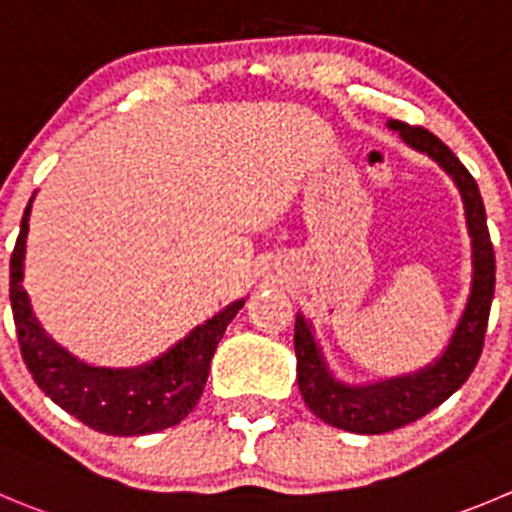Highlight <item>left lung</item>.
Listing matches in <instances>:
<instances>
[{
  "label": "left lung",
  "mask_w": 512,
  "mask_h": 512,
  "mask_svg": "<svg viewBox=\"0 0 512 512\" xmlns=\"http://www.w3.org/2000/svg\"><path fill=\"white\" fill-rule=\"evenodd\" d=\"M387 125L397 130L399 138L410 148L437 160V165L450 173L455 186L460 188L462 203H465L467 233L472 238V284L457 329L452 332L442 357L435 359V364H427L425 369L407 374V377L384 379V382L362 384V387H352V384L334 379L321 357V349L316 347L311 324L301 314L296 316V382H299L301 397L309 410L326 425L357 432V435H382V432L410 425L440 407L452 392L465 384L483 352L495 291V251L490 243L485 206L475 178L467 173L465 165L437 135L427 133L425 128H417V125L399 123V120H389Z\"/></svg>",
  "instance_id": "obj_1"
}]
</instances>
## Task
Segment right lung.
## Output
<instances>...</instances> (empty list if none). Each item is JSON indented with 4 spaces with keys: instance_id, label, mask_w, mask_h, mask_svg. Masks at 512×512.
Wrapping results in <instances>:
<instances>
[{
    "instance_id": "right-lung-1",
    "label": "right lung",
    "mask_w": 512,
    "mask_h": 512,
    "mask_svg": "<svg viewBox=\"0 0 512 512\" xmlns=\"http://www.w3.org/2000/svg\"><path fill=\"white\" fill-rule=\"evenodd\" d=\"M29 211L32 201L24 208L22 228L9 261V299L22 359L37 387L62 410L105 435H148L186 420L201 399L213 352L243 299L196 326L186 339L150 364L135 369L90 367L47 337L29 304L22 286Z\"/></svg>"
}]
</instances>
